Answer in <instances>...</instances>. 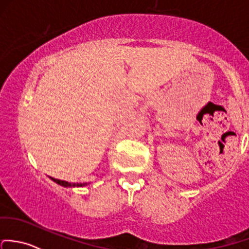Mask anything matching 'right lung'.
Wrapping results in <instances>:
<instances>
[{
	"instance_id": "1",
	"label": "right lung",
	"mask_w": 249,
	"mask_h": 249,
	"mask_svg": "<svg viewBox=\"0 0 249 249\" xmlns=\"http://www.w3.org/2000/svg\"><path fill=\"white\" fill-rule=\"evenodd\" d=\"M52 180H53L54 182H57V184H59L61 186H64V187H75V186H86L87 185V182H83V184H71V182H68V181H64V180H59V179H53V178H51Z\"/></svg>"
}]
</instances>
